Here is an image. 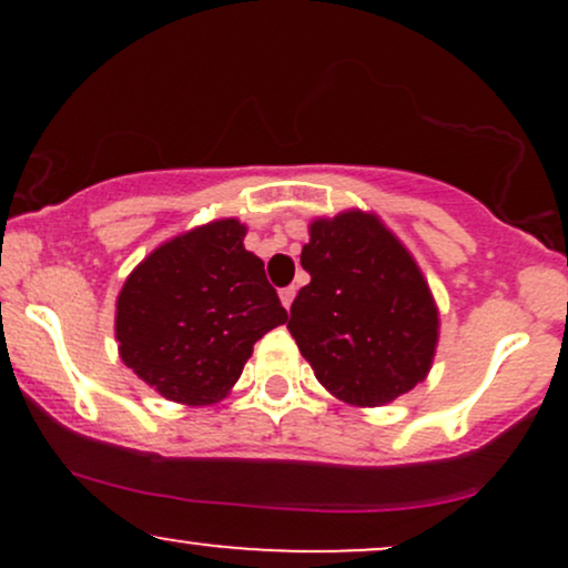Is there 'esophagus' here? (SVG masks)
Returning <instances> with one entry per match:
<instances>
[{
    "mask_svg": "<svg viewBox=\"0 0 568 568\" xmlns=\"http://www.w3.org/2000/svg\"><path fill=\"white\" fill-rule=\"evenodd\" d=\"M280 298H283V306H285V310H291L293 298H296V288H293V285H288V288L280 291Z\"/></svg>",
    "mask_w": 568,
    "mask_h": 568,
    "instance_id": "1",
    "label": "esophagus"
}]
</instances>
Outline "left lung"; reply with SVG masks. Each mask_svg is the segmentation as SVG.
I'll use <instances>...</instances> for the list:
<instances>
[{"instance_id":"left-lung-1","label":"left lung","mask_w":568,"mask_h":568,"mask_svg":"<svg viewBox=\"0 0 568 568\" xmlns=\"http://www.w3.org/2000/svg\"><path fill=\"white\" fill-rule=\"evenodd\" d=\"M310 285L288 331L317 382L352 406H382L427 376L438 310L419 266L371 213L317 219L302 247Z\"/></svg>"}]
</instances>
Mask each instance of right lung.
I'll use <instances>...</instances> for the list:
<instances>
[{
	"instance_id": "right-lung-1",
	"label": "right lung",
	"mask_w": 568,
	"mask_h": 568,
	"mask_svg": "<svg viewBox=\"0 0 568 568\" xmlns=\"http://www.w3.org/2000/svg\"><path fill=\"white\" fill-rule=\"evenodd\" d=\"M237 219L160 245L116 298L120 357L162 397L207 406L230 393L253 344L288 321Z\"/></svg>"
}]
</instances>
